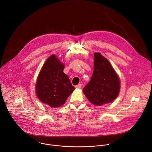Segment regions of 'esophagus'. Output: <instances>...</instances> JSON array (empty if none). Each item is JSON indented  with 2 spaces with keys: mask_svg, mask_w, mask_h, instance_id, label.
Masks as SVG:
<instances>
[{
  "mask_svg": "<svg viewBox=\"0 0 152 152\" xmlns=\"http://www.w3.org/2000/svg\"><path fill=\"white\" fill-rule=\"evenodd\" d=\"M75 87L76 88H81V87H82V85L80 84H78V85L76 86Z\"/></svg>",
  "mask_w": 152,
  "mask_h": 152,
  "instance_id": "1",
  "label": "esophagus"
}]
</instances>
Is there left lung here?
Here are the masks:
<instances>
[{
	"instance_id": "8db88e82",
	"label": "left lung",
	"mask_w": 152,
	"mask_h": 152,
	"mask_svg": "<svg viewBox=\"0 0 152 152\" xmlns=\"http://www.w3.org/2000/svg\"><path fill=\"white\" fill-rule=\"evenodd\" d=\"M120 91L119 77L108 61L99 53L94 54V69L83 92L91 103L101 106L111 102Z\"/></svg>"
}]
</instances>
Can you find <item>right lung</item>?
<instances>
[{"mask_svg":"<svg viewBox=\"0 0 152 152\" xmlns=\"http://www.w3.org/2000/svg\"><path fill=\"white\" fill-rule=\"evenodd\" d=\"M64 65L57 57L51 56L45 61L37 78L36 90L37 97L51 108L64 104L75 88L63 72Z\"/></svg>","mask_w":152,"mask_h":152,"instance_id":"right-lung-1","label":"right lung"}]
</instances>
